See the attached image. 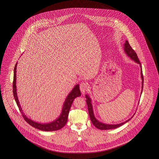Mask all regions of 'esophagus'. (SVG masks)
Here are the masks:
<instances>
[{
    "label": "esophagus",
    "instance_id": "1",
    "mask_svg": "<svg viewBox=\"0 0 159 159\" xmlns=\"http://www.w3.org/2000/svg\"><path fill=\"white\" fill-rule=\"evenodd\" d=\"M88 83L86 82H82L80 84V89L82 92V93H84V92L88 89Z\"/></svg>",
    "mask_w": 159,
    "mask_h": 159
}]
</instances>
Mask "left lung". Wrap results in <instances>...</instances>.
Returning a JSON list of instances; mask_svg holds the SVG:
<instances>
[{
	"instance_id": "obj_1",
	"label": "left lung",
	"mask_w": 159,
	"mask_h": 159,
	"mask_svg": "<svg viewBox=\"0 0 159 159\" xmlns=\"http://www.w3.org/2000/svg\"><path fill=\"white\" fill-rule=\"evenodd\" d=\"M124 45H125V46H124V49H125V52L126 53V54L128 55L130 58H131L133 60L135 61L136 63L139 64L140 66H141V63H140V61L139 60V58H138L137 54L135 52V51L132 48V47L129 45L128 40L126 41V42H125ZM141 77H142V80H143V82H142V84H143L142 88L143 89L144 77H143V71H142V67H141ZM142 92H141V93H142ZM86 103H87L88 111H89V115L91 121H92V124L97 128L99 129L100 130H108V129L117 128H119V127L121 126V125H123V124H125V123L128 122V121H129L131 119H129L128 120H126V121H125L123 123H120V124H117V125H107V124H104V123H102L101 122H99V121H98L95 119V117L94 116L93 112V109H92V104H91V98L87 95H86ZM132 117H133V116Z\"/></svg>"
}]
</instances>
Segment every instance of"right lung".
Masks as SVG:
<instances>
[{"label": "right lung", "instance_id": "obj_1", "mask_svg": "<svg viewBox=\"0 0 159 159\" xmlns=\"http://www.w3.org/2000/svg\"><path fill=\"white\" fill-rule=\"evenodd\" d=\"M16 65L17 63H16L14 71V80H13V94L15 98V101L16 102V104L18 107L19 108L20 111L22 114L24 119L27 121L31 126L38 129L41 130L43 131H54L57 130L61 128H62L67 123V119H68V113L70 111V107L71 104L74 101L75 98H76L77 97H80L81 95V93L79 89V85L77 84L76 86L73 88V89L68 94L67 98L66 99L62 111L60 115V116L55 121L49 123H45V124H42L39 123H36L35 121L31 120L30 119H28L26 116L23 113L22 109L21 108V106L20 105V102L18 101V97L16 95Z\"/></svg>", "mask_w": 159, "mask_h": 159}]
</instances>
